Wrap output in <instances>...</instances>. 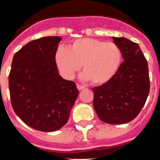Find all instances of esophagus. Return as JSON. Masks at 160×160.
<instances>
[{"mask_svg": "<svg viewBox=\"0 0 160 160\" xmlns=\"http://www.w3.org/2000/svg\"><path fill=\"white\" fill-rule=\"evenodd\" d=\"M76 86H77V89H78V90H83V89L85 88V86H84V85H80V84H76Z\"/></svg>", "mask_w": 160, "mask_h": 160, "instance_id": "1", "label": "esophagus"}]
</instances>
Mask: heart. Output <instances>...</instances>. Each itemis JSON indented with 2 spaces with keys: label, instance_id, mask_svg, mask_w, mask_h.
Returning <instances> with one entry per match:
<instances>
[{
  "label": "heart",
  "instance_id": "heart-1",
  "mask_svg": "<svg viewBox=\"0 0 160 160\" xmlns=\"http://www.w3.org/2000/svg\"><path fill=\"white\" fill-rule=\"evenodd\" d=\"M61 75L71 79L82 65L84 78L94 85L105 84L119 69L122 52L117 44L92 38L73 41L69 48L60 46L55 54Z\"/></svg>",
  "mask_w": 160,
  "mask_h": 160
}]
</instances>
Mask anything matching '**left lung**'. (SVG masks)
Masks as SVG:
<instances>
[{
    "label": "left lung",
    "mask_w": 160,
    "mask_h": 160,
    "mask_svg": "<svg viewBox=\"0 0 160 160\" xmlns=\"http://www.w3.org/2000/svg\"><path fill=\"white\" fill-rule=\"evenodd\" d=\"M113 40L121 50L124 62L109 81L93 88V105L100 120L120 124L131 121L139 114L150 85L148 63L139 45L124 37Z\"/></svg>",
    "instance_id": "left-lung-1"
}]
</instances>
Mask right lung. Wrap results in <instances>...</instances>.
Segmentation results:
<instances>
[{
	"mask_svg": "<svg viewBox=\"0 0 160 160\" xmlns=\"http://www.w3.org/2000/svg\"><path fill=\"white\" fill-rule=\"evenodd\" d=\"M60 41L59 36H48L30 41L15 54L9 74L14 111L40 131L64 126L79 95L75 83L58 73L55 54Z\"/></svg>",
	"mask_w": 160,
	"mask_h": 160,
	"instance_id": "obj_1",
	"label": "right lung"
}]
</instances>
